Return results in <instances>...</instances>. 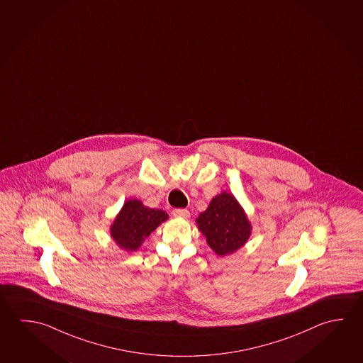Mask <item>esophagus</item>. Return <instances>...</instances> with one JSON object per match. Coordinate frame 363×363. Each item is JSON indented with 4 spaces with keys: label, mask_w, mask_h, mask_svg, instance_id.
I'll use <instances>...</instances> for the list:
<instances>
[{
    "label": "esophagus",
    "mask_w": 363,
    "mask_h": 363,
    "mask_svg": "<svg viewBox=\"0 0 363 363\" xmlns=\"http://www.w3.org/2000/svg\"><path fill=\"white\" fill-rule=\"evenodd\" d=\"M172 215L177 218H188L191 216V212L185 208H175V210H172Z\"/></svg>",
    "instance_id": "esophagus-1"
}]
</instances>
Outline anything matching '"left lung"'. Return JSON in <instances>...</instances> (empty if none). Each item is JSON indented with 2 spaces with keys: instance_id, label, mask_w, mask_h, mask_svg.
<instances>
[{
  "instance_id": "obj_1",
  "label": "left lung",
  "mask_w": 363,
  "mask_h": 363,
  "mask_svg": "<svg viewBox=\"0 0 363 363\" xmlns=\"http://www.w3.org/2000/svg\"><path fill=\"white\" fill-rule=\"evenodd\" d=\"M196 223L212 251L221 257L242 248L251 237V223L242 206L228 191L212 198L211 203L199 213Z\"/></svg>"
}]
</instances>
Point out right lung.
Masks as SVG:
<instances>
[{"instance_id":"obj_1","label":"right lung","mask_w":363,"mask_h":363,"mask_svg":"<svg viewBox=\"0 0 363 363\" xmlns=\"http://www.w3.org/2000/svg\"><path fill=\"white\" fill-rule=\"evenodd\" d=\"M162 210L145 207L138 199H128L110 228L111 237L126 252L138 250L145 238L167 220Z\"/></svg>"}]
</instances>
